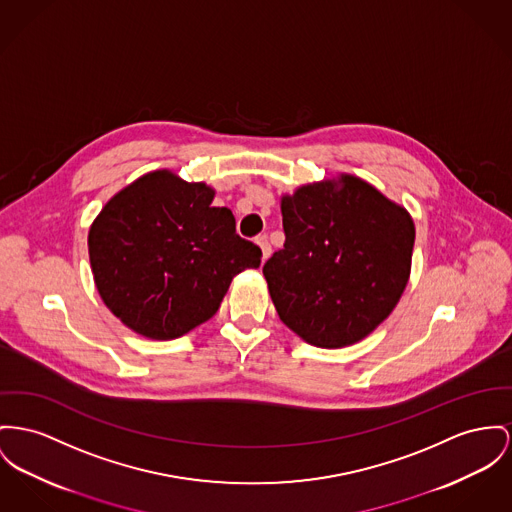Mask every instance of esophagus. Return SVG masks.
Returning a JSON list of instances; mask_svg holds the SVG:
<instances>
[{
    "mask_svg": "<svg viewBox=\"0 0 512 512\" xmlns=\"http://www.w3.org/2000/svg\"><path fill=\"white\" fill-rule=\"evenodd\" d=\"M256 244L262 248V258H264V260H268V258H270V254H272V244L268 242V237H266V235L258 237V239H256Z\"/></svg>",
    "mask_w": 512,
    "mask_h": 512,
    "instance_id": "34e87169",
    "label": "esophagus"
}]
</instances>
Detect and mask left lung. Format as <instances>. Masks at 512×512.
I'll list each match as a JSON object with an SVG mask.
<instances>
[{
    "mask_svg": "<svg viewBox=\"0 0 512 512\" xmlns=\"http://www.w3.org/2000/svg\"><path fill=\"white\" fill-rule=\"evenodd\" d=\"M281 215L285 244L264 264L281 322L326 349L367 338L408 285L411 215L351 174L283 196Z\"/></svg>",
    "mask_w": 512,
    "mask_h": 512,
    "instance_id": "left-lung-1",
    "label": "left lung"
}]
</instances>
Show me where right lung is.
I'll use <instances>...</instances> for the list:
<instances>
[{"label":"right lung","mask_w":512,"mask_h":512,"mask_svg":"<svg viewBox=\"0 0 512 512\" xmlns=\"http://www.w3.org/2000/svg\"><path fill=\"white\" fill-rule=\"evenodd\" d=\"M215 190L153 171L110 198L89 229V260L104 305L130 330L174 340L204 324L237 273L262 250L240 239Z\"/></svg>","instance_id":"add662e5"}]
</instances>
